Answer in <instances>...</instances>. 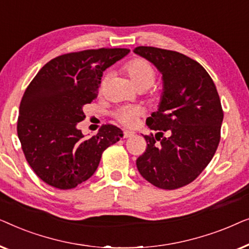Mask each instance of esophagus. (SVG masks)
I'll return each mask as SVG.
<instances>
[{
  "instance_id": "esophagus-1",
  "label": "esophagus",
  "mask_w": 249,
  "mask_h": 249,
  "mask_svg": "<svg viewBox=\"0 0 249 249\" xmlns=\"http://www.w3.org/2000/svg\"><path fill=\"white\" fill-rule=\"evenodd\" d=\"M132 135H134V132H132V131H129V130H124V138L131 137Z\"/></svg>"
}]
</instances>
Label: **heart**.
Here are the masks:
<instances>
[{"mask_svg":"<svg viewBox=\"0 0 249 249\" xmlns=\"http://www.w3.org/2000/svg\"><path fill=\"white\" fill-rule=\"evenodd\" d=\"M124 69L130 77L135 86L138 87L139 89L149 88L156 79L154 68L148 61L142 59V57H136V59L128 61L124 64ZM105 79L102 81V87H103ZM142 112H144L142 107H138V105H124V107H120L114 111L113 117L121 124L125 125V127H131L136 124L138 117H141Z\"/></svg>","mask_w":249,"mask_h":249,"instance_id":"b5f03b06","label":"heart"}]
</instances>
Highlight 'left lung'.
I'll return each mask as SVG.
<instances>
[{"mask_svg": "<svg viewBox=\"0 0 249 249\" xmlns=\"http://www.w3.org/2000/svg\"><path fill=\"white\" fill-rule=\"evenodd\" d=\"M134 52L151 61L163 77L159 110L146 120L158 134L144 136L147 147L136 161L137 169L158 188H181L193 182L215 154L223 121L220 96L197 61L153 46H138Z\"/></svg>", "mask_w": 249, "mask_h": 249, "instance_id": "obj_1", "label": "left lung"}]
</instances>
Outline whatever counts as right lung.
<instances>
[{
	"instance_id": "obj_1",
	"label": "right lung",
	"mask_w": 249,
	"mask_h": 249,
	"mask_svg": "<svg viewBox=\"0 0 249 249\" xmlns=\"http://www.w3.org/2000/svg\"><path fill=\"white\" fill-rule=\"evenodd\" d=\"M129 51L103 47L62 54L30 81L17 131L27 162L47 185L76 188L94 175L105 149L124 136L120 128L107 124L87 139L77 124L85 119V105L97 97L103 71Z\"/></svg>"
}]
</instances>
